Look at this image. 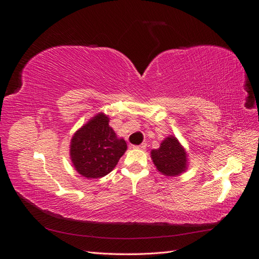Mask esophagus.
<instances>
[{
  "instance_id": "34e87169",
  "label": "esophagus",
  "mask_w": 259,
  "mask_h": 259,
  "mask_svg": "<svg viewBox=\"0 0 259 259\" xmlns=\"http://www.w3.org/2000/svg\"><path fill=\"white\" fill-rule=\"evenodd\" d=\"M146 146H147V144H142V145H139V146H132V148L133 149H142V150H143V149H146Z\"/></svg>"
}]
</instances>
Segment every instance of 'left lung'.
Returning <instances> with one entry per match:
<instances>
[{
    "instance_id": "left-lung-1",
    "label": "left lung",
    "mask_w": 259,
    "mask_h": 259,
    "mask_svg": "<svg viewBox=\"0 0 259 259\" xmlns=\"http://www.w3.org/2000/svg\"><path fill=\"white\" fill-rule=\"evenodd\" d=\"M151 159L158 171L166 177L182 175L189 163L186 149L173 135L164 139L160 148L152 149Z\"/></svg>"
}]
</instances>
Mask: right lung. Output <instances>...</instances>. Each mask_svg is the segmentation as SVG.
Listing matches in <instances>:
<instances>
[{"mask_svg":"<svg viewBox=\"0 0 259 259\" xmlns=\"http://www.w3.org/2000/svg\"><path fill=\"white\" fill-rule=\"evenodd\" d=\"M126 149V142L109 125V116L99 112L74 133L69 151L77 173L95 179L110 173Z\"/></svg>","mask_w":259,"mask_h":259,"instance_id":"add662e5","label":"right lung"}]
</instances>
